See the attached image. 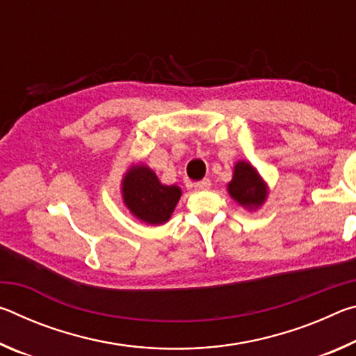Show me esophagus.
Here are the masks:
<instances>
[{
	"label": "esophagus",
	"instance_id": "1",
	"mask_svg": "<svg viewBox=\"0 0 356 356\" xmlns=\"http://www.w3.org/2000/svg\"><path fill=\"white\" fill-rule=\"evenodd\" d=\"M210 180L209 179H202L200 182H195V190L197 191H202V190H209L210 188Z\"/></svg>",
	"mask_w": 356,
	"mask_h": 356
}]
</instances>
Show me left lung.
Returning a JSON list of instances; mask_svg holds the SVG:
<instances>
[{
	"label": "left lung",
	"instance_id": "1",
	"mask_svg": "<svg viewBox=\"0 0 356 356\" xmlns=\"http://www.w3.org/2000/svg\"><path fill=\"white\" fill-rule=\"evenodd\" d=\"M229 196L238 206L250 210L261 209L268 197V185L250 161L238 160L234 165L232 180L227 184Z\"/></svg>",
	"mask_w": 356,
	"mask_h": 356
}]
</instances>
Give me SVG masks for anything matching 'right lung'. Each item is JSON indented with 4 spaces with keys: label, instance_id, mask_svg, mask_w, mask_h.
<instances>
[{
    "label": "right lung",
    "instance_id": "add662e5",
    "mask_svg": "<svg viewBox=\"0 0 356 356\" xmlns=\"http://www.w3.org/2000/svg\"><path fill=\"white\" fill-rule=\"evenodd\" d=\"M124 206L141 222L160 226L171 218L182 190L160 182L154 170L143 163L131 165L120 182Z\"/></svg>",
    "mask_w": 356,
    "mask_h": 356
}]
</instances>
